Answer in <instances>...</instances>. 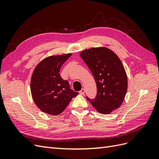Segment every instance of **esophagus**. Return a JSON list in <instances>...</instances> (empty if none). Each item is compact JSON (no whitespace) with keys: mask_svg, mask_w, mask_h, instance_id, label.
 I'll return each instance as SVG.
<instances>
[{"mask_svg":"<svg viewBox=\"0 0 159 159\" xmlns=\"http://www.w3.org/2000/svg\"><path fill=\"white\" fill-rule=\"evenodd\" d=\"M80 93L81 95H84L85 93V89H81L80 91Z\"/></svg>","mask_w":159,"mask_h":159,"instance_id":"obj_1","label":"esophagus"}]
</instances>
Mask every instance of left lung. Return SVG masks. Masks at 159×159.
<instances>
[{
    "label": "left lung",
    "mask_w": 159,
    "mask_h": 159,
    "mask_svg": "<svg viewBox=\"0 0 159 159\" xmlns=\"http://www.w3.org/2000/svg\"><path fill=\"white\" fill-rule=\"evenodd\" d=\"M92 73L97 85L95 99L86 98L100 113L109 114L122 104L127 90V76L119 57L105 47L80 52Z\"/></svg>",
    "instance_id": "obj_1"
}]
</instances>
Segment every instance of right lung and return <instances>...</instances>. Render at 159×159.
<instances>
[{"mask_svg":"<svg viewBox=\"0 0 159 159\" xmlns=\"http://www.w3.org/2000/svg\"><path fill=\"white\" fill-rule=\"evenodd\" d=\"M71 56L66 54L47 57L33 71L30 81L32 98L36 106L47 114H60L72 98L78 95L59 74L61 66Z\"/></svg>","mask_w":159,"mask_h":159,"instance_id":"add662e5","label":"right lung"}]
</instances>
